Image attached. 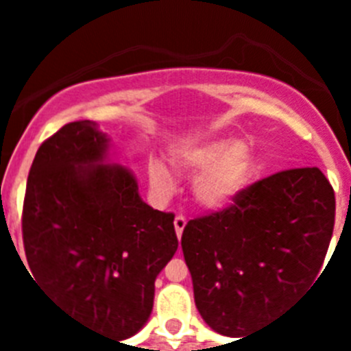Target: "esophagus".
<instances>
[{"label": "esophagus", "mask_w": 351, "mask_h": 351, "mask_svg": "<svg viewBox=\"0 0 351 351\" xmlns=\"http://www.w3.org/2000/svg\"><path fill=\"white\" fill-rule=\"evenodd\" d=\"M173 226H176V234H178V239H181L182 230H184V226H186L184 216H176V219H173Z\"/></svg>", "instance_id": "esophagus-1"}]
</instances>
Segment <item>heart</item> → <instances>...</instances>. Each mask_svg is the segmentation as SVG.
<instances>
[{
  "instance_id": "heart-1",
  "label": "heart",
  "mask_w": 351,
  "mask_h": 351,
  "mask_svg": "<svg viewBox=\"0 0 351 351\" xmlns=\"http://www.w3.org/2000/svg\"><path fill=\"white\" fill-rule=\"evenodd\" d=\"M173 167L186 176H198L193 195L204 209L221 210L234 204L247 181L251 147L246 141L213 138L179 149L172 156ZM151 188L160 197H170L176 182L167 169L153 163L149 169Z\"/></svg>"
}]
</instances>
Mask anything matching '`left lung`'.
Returning a JSON list of instances; mask_svg holds the SVG:
<instances>
[{
    "label": "left lung",
    "mask_w": 351,
    "mask_h": 351,
    "mask_svg": "<svg viewBox=\"0 0 351 351\" xmlns=\"http://www.w3.org/2000/svg\"><path fill=\"white\" fill-rule=\"evenodd\" d=\"M334 216L332 186L306 167L260 179L230 207L188 221L181 246L204 322L243 339L269 324L320 274Z\"/></svg>",
    "instance_id": "obj_1"
}]
</instances>
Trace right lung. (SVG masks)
<instances>
[{
  "label": "right lung",
  "instance_id": "obj_1",
  "mask_svg": "<svg viewBox=\"0 0 351 351\" xmlns=\"http://www.w3.org/2000/svg\"><path fill=\"white\" fill-rule=\"evenodd\" d=\"M108 147L93 121L68 123L40 145L23 239L33 280L73 318L123 341L149 320L156 276L179 241L173 214L142 200L137 178Z\"/></svg>",
  "mask_w": 351,
  "mask_h": 351
}]
</instances>
